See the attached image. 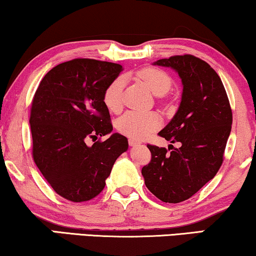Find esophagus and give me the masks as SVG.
<instances>
[{"label":"esophagus","mask_w":256,"mask_h":256,"mask_svg":"<svg viewBox=\"0 0 256 256\" xmlns=\"http://www.w3.org/2000/svg\"><path fill=\"white\" fill-rule=\"evenodd\" d=\"M128 143H129V146H130L141 144V142L138 141V140H134V138H129V140H128Z\"/></svg>","instance_id":"34e87169"}]
</instances>
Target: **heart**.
<instances>
[{
    "instance_id": "obj_1",
    "label": "heart",
    "mask_w": 256,
    "mask_h": 256,
    "mask_svg": "<svg viewBox=\"0 0 256 256\" xmlns=\"http://www.w3.org/2000/svg\"><path fill=\"white\" fill-rule=\"evenodd\" d=\"M138 78L156 96H164L172 86V79L166 72L156 68H142L138 73ZM124 76H118L104 90L102 100L110 112L118 113L122 108V90ZM160 118L155 113H138L129 110L116 121L118 130L130 138H143L160 127Z\"/></svg>"
}]
</instances>
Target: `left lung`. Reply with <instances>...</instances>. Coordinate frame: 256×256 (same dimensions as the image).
<instances>
[{
  "label": "left lung",
  "instance_id": "1",
  "mask_svg": "<svg viewBox=\"0 0 256 256\" xmlns=\"http://www.w3.org/2000/svg\"><path fill=\"white\" fill-rule=\"evenodd\" d=\"M155 65L171 68L183 84L177 113L158 132L180 148L148 144L152 160L142 168L146 186L170 204L192 197L216 176L224 160L232 128V110L225 87L208 62L192 54L160 59ZM170 150V149H169Z\"/></svg>",
  "mask_w": 256,
  "mask_h": 256
}]
</instances>
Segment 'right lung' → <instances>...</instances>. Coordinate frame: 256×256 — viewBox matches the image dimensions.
<instances>
[{
	"label": "right lung",
	"mask_w": 256,
	"mask_h": 256,
	"mask_svg": "<svg viewBox=\"0 0 256 256\" xmlns=\"http://www.w3.org/2000/svg\"><path fill=\"white\" fill-rule=\"evenodd\" d=\"M122 66L76 58L50 70L31 104L34 163L51 188L70 202H87L106 185L115 160L128 149L126 136L110 135L87 146V139L113 130L104 90Z\"/></svg>",
	"instance_id": "1"
}]
</instances>
